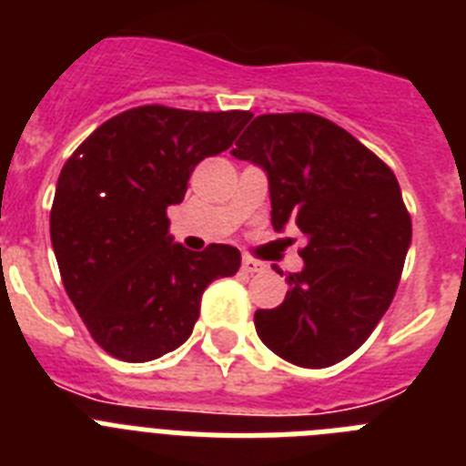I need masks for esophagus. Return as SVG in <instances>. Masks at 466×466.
Here are the masks:
<instances>
[{"label": "esophagus", "mask_w": 466, "mask_h": 466, "mask_svg": "<svg viewBox=\"0 0 466 466\" xmlns=\"http://www.w3.org/2000/svg\"><path fill=\"white\" fill-rule=\"evenodd\" d=\"M241 269L248 272V275H256V272H263L265 265L260 263V260H256V258H244V260H241Z\"/></svg>", "instance_id": "1"}]
</instances>
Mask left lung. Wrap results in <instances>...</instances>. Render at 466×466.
<instances>
[{"label": "left lung", "mask_w": 466, "mask_h": 466, "mask_svg": "<svg viewBox=\"0 0 466 466\" xmlns=\"http://www.w3.org/2000/svg\"><path fill=\"white\" fill-rule=\"evenodd\" d=\"M234 158L268 173L272 227L306 234L303 269L284 303L256 310L260 341L299 367H331L355 353L396 296L412 220L384 160L315 113H265Z\"/></svg>", "instance_id": "left-lung-1"}]
</instances>
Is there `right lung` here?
<instances>
[{"label": "right lung", "mask_w": 466, "mask_h": 466, "mask_svg": "<svg viewBox=\"0 0 466 466\" xmlns=\"http://www.w3.org/2000/svg\"><path fill=\"white\" fill-rule=\"evenodd\" d=\"M251 111L137 106L113 116L58 175L49 229L66 293L92 339L125 362H148L191 336L210 281L241 253L187 251L167 234L194 167L232 147Z\"/></svg>", "instance_id": "right-lung-1"}]
</instances>
